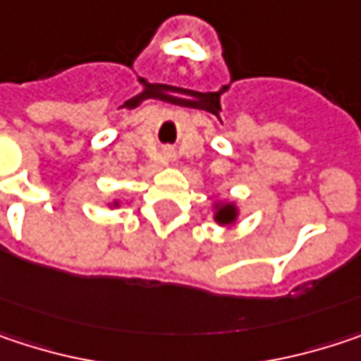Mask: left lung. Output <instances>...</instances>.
I'll return each instance as SVG.
<instances>
[{"label": "left lung", "mask_w": 361, "mask_h": 361, "mask_svg": "<svg viewBox=\"0 0 361 361\" xmlns=\"http://www.w3.org/2000/svg\"><path fill=\"white\" fill-rule=\"evenodd\" d=\"M214 221L219 225H233L238 219V207L233 202H216L214 204Z\"/></svg>", "instance_id": "left-lung-1"}]
</instances>
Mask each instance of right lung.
<instances>
[{
  "mask_svg": "<svg viewBox=\"0 0 361 361\" xmlns=\"http://www.w3.org/2000/svg\"><path fill=\"white\" fill-rule=\"evenodd\" d=\"M117 204H119V202H117V200H115V202H114V207H117Z\"/></svg>",
  "mask_w": 361,
  "mask_h": 361,
  "instance_id": "right-lung-1",
  "label": "right lung"
}]
</instances>
